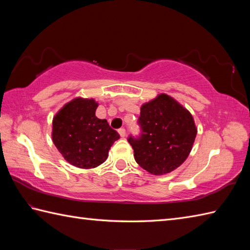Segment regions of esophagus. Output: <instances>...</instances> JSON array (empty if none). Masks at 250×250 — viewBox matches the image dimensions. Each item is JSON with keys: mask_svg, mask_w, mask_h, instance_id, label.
<instances>
[{"mask_svg": "<svg viewBox=\"0 0 250 250\" xmlns=\"http://www.w3.org/2000/svg\"><path fill=\"white\" fill-rule=\"evenodd\" d=\"M118 133H119V135H120L121 137H125V130L124 128H120V129L118 130Z\"/></svg>", "mask_w": 250, "mask_h": 250, "instance_id": "1", "label": "esophagus"}]
</instances>
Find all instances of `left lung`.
<instances>
[{
	"label": "left lung",
	"instance_id": "left-lung-1",
	"mask_svg": "<svg viewBox=\"0 0 250 250\" xmlns=\"http://www.w3.org/2000/svg\"><path fill=\"white\" fill-rule=\"evenodd\" d=\"M142 135L129 137L134 159L153 175L171 173L186 161L198 128L190 111L166 93L141 106Z\"/></svg>",
	"mask_w": 250,
	"mask_h": 250
}]
</instances>
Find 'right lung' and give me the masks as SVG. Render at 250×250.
Listing matches in <instances>:
<instances>
[{
	"label": "right lung",
	"instance_id": "1",
	"mask_svg": "<svg viewBox=\"0 0 250 250\" xmlns=\"http://www.w3.org/2000/svg\"><path fill=\"white\" fill-rule=\"evenodd\" d=\"M99 103L77 97L63 105L52 119L51 137L62 157L79 168H94L108 157L119 134L106 119L95 116Z\"/></svg>",
	"mask_w": 250,
	"mask_h": 250
}]
</instances>
